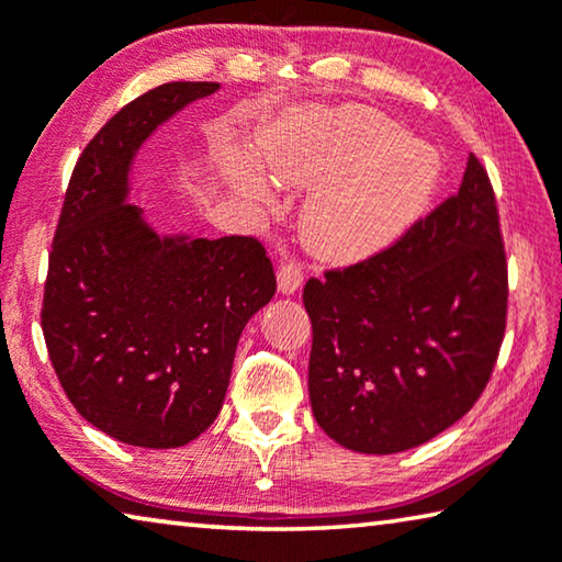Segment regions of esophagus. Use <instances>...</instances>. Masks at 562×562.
I'll use <instances>...</instances> for the list:
<instances>
[{
    "label": "esophagus",
    "instance_id": "obj_1",
    "mask_svg": "<svg viewBox=\"0 0 562 562\" xmlns=\"http://www.w3.org/2000/svg\"><path fill=\"white\" fill-rule=\"evenodd\" d=\"M302 284V267L297 262H284L278 270V290L280 295H295Z\"/></svg>",
    "mask_w": 562,
    "mask_h": 562
}]
</instances>
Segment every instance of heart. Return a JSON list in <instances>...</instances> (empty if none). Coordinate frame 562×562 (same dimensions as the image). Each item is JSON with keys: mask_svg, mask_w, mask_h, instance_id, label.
Here are the masks:
<instances>
[{"mask_svg": "<svg viewBox=\"0 0 562 562\" xmlns=\"http://www.w3.org/2000/svg\"><path fill=\"white\" fill-rule=\"evenodd\" d=\"M257 157L274 182L313 187L300 233L319 260L347 265L378 255L420 220L438 192V149L409 137L372 106H300L257 135ZM222 180L237 198L270 204V184L255 159L225 147Z\"/></svg>", "mask_w": 562, "mask_h": 562, "instance_id": "b5f03b06", "label": "heart"}]
</instances>
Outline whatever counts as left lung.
I'll return each instance as SVG.
<instances>
[{"label":"left lung","mask_w":562,"mask_h":562,"mask_svg":"<svg viewBox=\"0 0 562 562\" xmlns=\"http://www.w3.org/2000/svg\"><path fill=\"white\" fill-rule=\"evenodd\" d=\"M302 300L310 403L335 442L393 456L458 423L495 368L507 310L495 194L477 157L458 194L397 245L310 280Z\"/></svg>","instance_id":"obj_1"}]
</instances>
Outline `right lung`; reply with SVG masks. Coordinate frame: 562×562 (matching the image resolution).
I'll return each mask as SVG.
<instances>
[{
    "instance_id": "1",
    "label": "right lung",
    "mask_w": 562,
    "mask_h": 562,
    "mask_svg": "<svg viewBox=\"0 0 562 562\" xmlns=\"http://www.w3.org/2000/svg\"><path fill=\"white\" fill-rule=\"evenodd\" d=\"M217 82H167L114 114L69 180L44 284L49 360L87 423L137 448H180L215 423L235 350L274 295L252 237L159 235L132 204L145 142Z\"/></svg>"
}]
</instances>
